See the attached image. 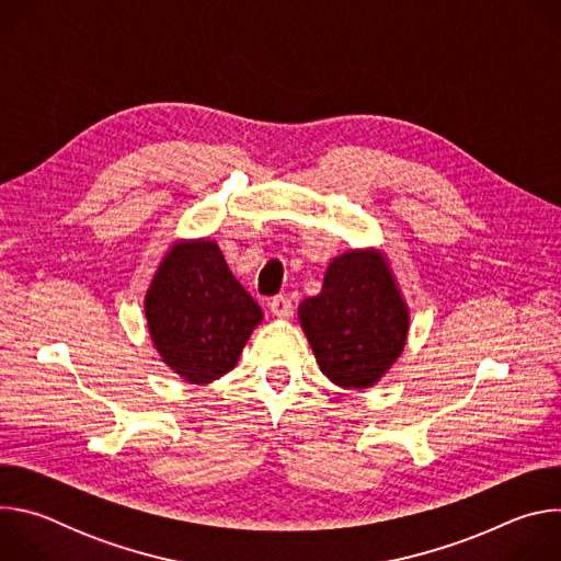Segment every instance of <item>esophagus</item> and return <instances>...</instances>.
<instances>
[{
  "instance_id": "obj_1",
  "label": "esophagus",
  "mask_w": 561,
  "mask_h": 561,
  "mask_svg": "<svg viewBox=\"0 0 561 561\" xmlns=\"http://www.w3.org/2000/svg\"><path fill=\"white\" fill-rule=\"evenodd\" d=\"M268 306H271L273 314H277V317H282V319H288V317L293 314V301H290V297H286V295H275V297H271Z\"/></svg>"
}]
</instances>
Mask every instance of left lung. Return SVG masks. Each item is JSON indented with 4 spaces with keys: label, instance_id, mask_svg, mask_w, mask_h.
Segmentation results:
<instances>
[{
    "label": "left lung",
    "instance_id": "left-lung-1",
    "mask_svg": "<svg viewBox=\"0 0 561 561\" xmlns=\"http://www.w3.org/2000/svg\"><path fill=\"white\" fill-rule=\"evenodd\" d=\"M299 322L331 381L368 388L402 353L409 310L383 260L351 251L331 262L322 293L299 304Z\"/></svg>",
    "mask_w": 561,
    "mask_h": 561
}]
</instances>
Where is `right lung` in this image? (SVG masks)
Masks as SVG:
<instances>
[{"instance_id":"add662e5","label":"right lung","mask_w":561,"mask_h":561,"mask_svg":"<svg viewBox=\"0 0 561 561\" xmlns=\"http://www.w3.org/2000/svg\"><path fill=\"white\" fill-rule=\"evenodd\" d=\"M146 319L162 359L195 383L234 368L262 308L228 271L215 242L178 244L159 266Z\"/></svg>"}]
</instances>
